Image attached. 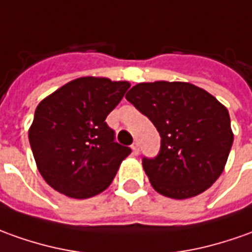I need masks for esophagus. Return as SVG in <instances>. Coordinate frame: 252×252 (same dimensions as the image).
<instances>
[{
	"instance_id": "1",
	"label": "esophagus",
	"mask_w": 252,
	"mask_h": 252,
	"mask_svg": "<svg viewBox=\"0 0 252 252\" xmlns=\"http://www.w3.org/2000/svg\"><path fill=\"white\" fill-rule=\"evenodd\" d=\"M131 149H133V154L134 155H138V152H140V144L137 143H133L131 144Z\"/></svg>"
}]
</instances>
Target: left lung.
<instances>
[{
  "label": "left lung",
  "mask_w": 252,
  "mask_h": 252,
  "mask_svg": "<svg viewBox=\"0 0 252 252\" xmlns=\"http://www.w3.org/2000/svg\"><path fill=\"white\" fill-rule=\"evenodd\" d=\"M126 100L160 134L155 158L143 167L156 192L188 199L210 188L223 171L233 144L230 118L216 97L187 82L138 83Z\"/></svg>",
  "instance_id": "8db88e82"
}]
</instances>
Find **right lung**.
<instances>
[{
    "instance_id": "obj_1",
    "label": "right lung",
    "mask_w": 252,
    "mask_h": 252,
    "mask_svg": "<svg viewBox=\"0 0 252 252\" xmlns=\"http://www.w3.org/2000/svg\"><path fill=\"white\" fill-rule=\"evenodd\" d=\"M129 82L85 76L43 98L29 131L43 180L63 195L86 199L103 192L131 149L115 141L105 118Z\"/></svg>"
}]
</instances>
